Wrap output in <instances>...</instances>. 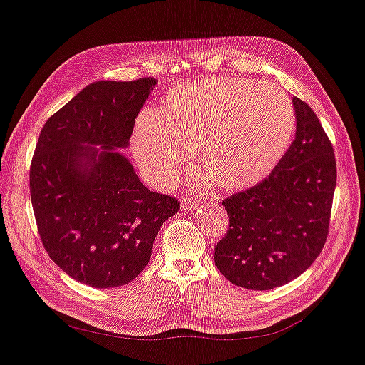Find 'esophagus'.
Returning a JSON list of instances; mask_svg holds the SVG:
<instances>
[{"label": "esophagus", "instance_id": "1", "mask_svg": "<svg viewBox=\"0 0 365 365\" xmlns=\"http://www.w3.org/2000/svg\"><path fill=\"white\" fill-rule=\"evenodd\" d=\"M180 205L183 210H195L199 205V201H196V199H191V197H182Z\"/></svg>", "mask_w": 365, "mask_h": 365}]
</instances>
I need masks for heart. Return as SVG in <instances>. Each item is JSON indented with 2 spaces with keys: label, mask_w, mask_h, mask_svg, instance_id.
Returning <instances> with one entry per match:
<instances>
[{
  "label": "heart",
  "mask_w": 365,
  "mask_h": 365,
  "mask_svg": "<svg viewBox=\"0 0 365 365\" xmlns=\"http://www.w3.org/2000/svg\"><path fill=\"white\" fill-rule=\"evenodd\" d=\"M296 131L288 96L252 78H204L168 93L135 123L134 155L148 182L166 188L199 161L220 188L245 190L280 164Z\"/></svg>",
  "instance_id": "heart-1"
}]
</instances>
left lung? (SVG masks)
<instances>
[{
  "label": "left lung",
  "mask_w": 365,
  "mask_h": 365,
  "mask_svg": "<svg viewBox=\"0 0 365 365\" xmlns=\"http://www.w3.org/2000/svg\"><path fill=\"white\" fill-rule=\"evenodd\" d=\"M296 138L255 187L223 199L230 217L213 250L218 270L240 288L266 291L304 274L323 250L337 182L329 138L317 113L292 98Z\"/></svg>",
  "instance_id": "left-lung-1"
}]
</instances>
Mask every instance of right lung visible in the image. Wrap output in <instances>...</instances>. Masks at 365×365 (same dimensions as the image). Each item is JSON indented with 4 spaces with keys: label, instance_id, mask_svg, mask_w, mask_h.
I'll return each instance as SVG.
<instances>
[{
    "label": "right lung",
    "instance_id": "add662e5",
    "mask_svg": "<svg viewBox=\"0 0 365 365\" xmlns=\"http://www.w3.org/2000/svg\"><path fill=\"white\" fill-rule=\"evenodd\" d=\"M155 85L152 77L91 83L46 121L36 144L30 192L42 245L61 270L93 288L134 280L161 225L180 207L145 188L115 150L128 147Z\"/></svg>",
    "mask_w": 365,
    "mask_h": 365
}]
</instances>
